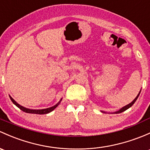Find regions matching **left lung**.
I'll use <instances>...</instances> for the list:
<instances>
[{"instance_id": "8db88e82", "label": "left lung", "mask_w": 150, "mask_h": 150, "mask_svg": "<svg viewBox=\"0 0 150 150\" xmlns=\"http://www.w3.org/2000/svg\"><path fill=\"white\" fill-rule=\"evenodd\" d=\"M140 92H141V91H139V94L137 95V97L135 98L134 99L133 101L131 102V103H129V104H128V105H125V106H124V107H123V108H121L120 110H119V111H116V112H113V113H120L121 112H124V111H126V110H127V109H128V108H130L131 106H132V105H133V104L135 103V101H136V100H137L139 96V94H140ZM102 112H103V111H102ZM103 113H105V112H103Z\"/></svg>"}]
</instances>
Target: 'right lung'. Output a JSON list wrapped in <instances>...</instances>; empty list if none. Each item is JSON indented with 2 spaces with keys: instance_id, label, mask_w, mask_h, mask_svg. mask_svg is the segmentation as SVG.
<instances>
[{
  "instance_id": "add662e5",
  "label": "right lung",
  "mask_w": 150,
  "mask_h": 150,
  "mask_svg": "<svg viewBox=\"0 0 150 150\" xmlns=\"http://www.w3.org/2000/svg\"><path fill=\"white\" fill-rule=\"evenodd\" d=\"M9 97H10L11 100V101L13 102V104H15V105H16L18 108H19L21 110V111H24V112H26V113H35V114H47V113H50L51 111H52L54 109V108H56V107L58 106V105L60 103L61 100H62V99H61V100H59V101L58 102V103H57L56 105H54V106H52V107H50V108H45V109H38V110H37V109H29V108H25V107L22 106V105H19V104H18V103H16V102L15 100H14L10 96H9Z\"/></svg>"
}]
</instances>
